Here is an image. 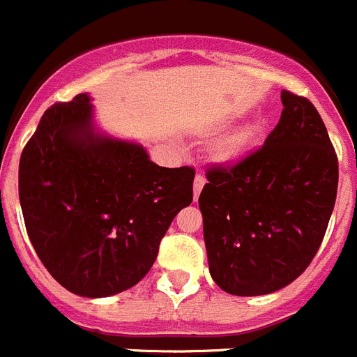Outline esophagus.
Here are the masks:
<instances>
[{
  "instance_id": "1",
  "label": "esophagus",
  "mask_w": 357,
  "mask_h": 357,
  "mask_svg": "<svg viewBox=\"0 0 357 357\" xmlns=\"http://www.w3.org/2000/svg\"><path fill=\"white\" fill-rule=\"evenodd\" d=\"M204 185H206V178L198 173L197 176H195V184H193V197L195 200H198V197H200V191L204 189Z\"/></svg>"
}]
</instances>
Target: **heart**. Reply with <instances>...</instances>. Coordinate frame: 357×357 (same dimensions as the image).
Segmentation results:
<instances>
[{"instance_id": "b5f03b06", "label": "heart", "mask_w": 357, "mask_h": 357, "mask_svg": "<svg viewBox=\"0 0 357 357\" xmlns=\"http://www.w3.org/2000/svg\"><path fill=\"white\" fill-rule=\"evenodd\" d=\"M250 141L252 132H241V134L232 135L227 141H223L222 146L218 148V159L222 160V162H234V160H238L245 153Z\"/></svg>"}]
</instances>
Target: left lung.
I'll list each match as a JSON object with an SVG mask.
<instances>
[{
  "label": "left lung",
  "mask_w": 357,
  "mask_h": 357,
  "mask_svg": "<svg viewBox=\"0 0 357 357\" xmlns=\"http://www.w3.org/2000/svg\"><path fill=\"white\" fill-rule=\"evenodd\" d=\"M280 100L263 148L209 169L198 198L211 277L230 295L291 284L320 248L336 202L338 159L318 110L288 91Z\"/></svg>",
  "instance_id": "obj_1"
}]
</instances>
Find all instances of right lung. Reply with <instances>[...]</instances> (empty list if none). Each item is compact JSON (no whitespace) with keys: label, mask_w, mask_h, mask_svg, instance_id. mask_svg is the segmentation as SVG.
<instances>
[{"label":"right lung","mask_w":357,"mask_h":357,"mask_svg":"<svg viewBox=\"0 0 357 357\" xmlns=\"http://www.w3.org/2000/svg\"><path fill=\"white\" fill-rule=\"evenodd\" d=\"M193 168H162L143 144L100 130L84 93L40 118L19 160V202L53 279L103 298L150 272L173 218L193 202Z\"/></svg>","instance_id":"obj_1"}]
</instances>
